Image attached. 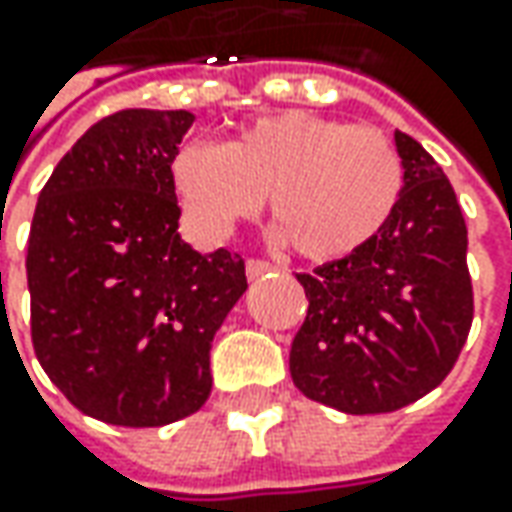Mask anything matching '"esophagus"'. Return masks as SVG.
I'll return each instance as SVG.
<instances>
[{"instance_id":"1","label":"esophagus","mask_w":512,"mask_h":512,"mask_svg":"<svg viewBox=\"0 0 512 512\" xmlns=\"http://www.w3.org/2000/svg\"><path fill=\"white\" fill-rule=\"evenodd\" d=\"M247 279H262V276H267V273H273L276 270V265H270V262H265V259H247Z\"/></svg>"}]
</instances>
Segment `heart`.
<instances>
[{
    "mask_svg": "<svg viewBox=\"0 0 512 512\" xmlns=\"http://www.w3.org/2000/svg\"><path fill=\"white\" fill-rule=\"evenodd\" d=\"M170 187L190 225L213 239L256 219L267 196L287 247L333 262L379 239L404 196V162L382 130L282 110L239 125L219 148L182 145Z\"/></svg>",
    "mask_w": 512,
    "mask_h": 512,
    "instance_id": "b5f03b06",
    "label": "heart"
}]
</instances>
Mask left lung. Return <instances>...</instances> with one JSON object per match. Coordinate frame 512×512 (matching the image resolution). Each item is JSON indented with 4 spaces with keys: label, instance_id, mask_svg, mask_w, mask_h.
I'll use <instances>...</instances> for the list:
<instances>
[{
    "label": "left lung",
    "instance_id": "left-lung-1",
    "mask_svg": "<svg viewBox=\"0 0 512 512\" xmlns=\"http://www.w3.org/2000/svg\"><path fill=\"white\" fill-rule=\"evenodd\" d=\"M396 148L404 196L379 239L296 273L307 316L290 344L293 384L353 416L402 410L439 387L473 325L456 190L416 139L396 133Z\"/></svg>",
    "mask_w": 512,
    "mask_h": 512
}]
</instances>
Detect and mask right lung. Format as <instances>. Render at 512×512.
<instances>
[{
    "mask_svg": "<svg viewBox=\"0 0 512 512\" xmlns=\"http://www.w3.org/2000/svg\"><path fill=\"white\" fill-rule=\"evenodd\" d=\"M187 110L110 113L62 156L28 239L30 339L93 419L162 427L210 396V344L247 290L245 259L179 236L170 159Z\"/></svg>",
    "mask_w": 512,
    "mask_h": 512,
    "instance_id": "right-lung-1",
    "label": "right lung"
}]
</instances>
